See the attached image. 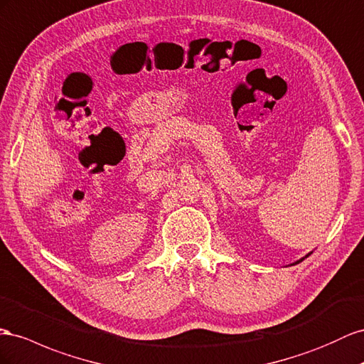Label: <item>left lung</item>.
Returning <instances> with one entry per match:
<instances>
[{"label":"left lung","instance_id":"8db88e82","mask_svg":"<svg viewBox=\"0 0 364 364\" xmlns=\"http://www.w3.org/2000/svg\"><path fill=\"white\" fill-rule=\"evenodd\" d=\"M309 255H311V252L309 254H306V255H304V257H301V259H299L297 262H294V263H291V264H297V263H300V262H303L304 259H306V257H309Z\"/></svg>","mask_w":364,"mask_h":364}]
</instances>
